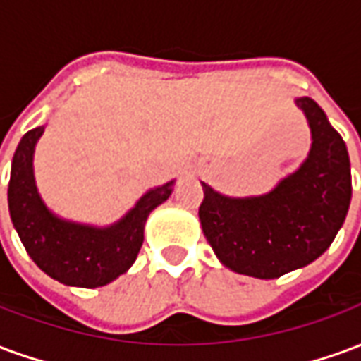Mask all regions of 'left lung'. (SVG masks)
Here are the masks:
<instances>
[{
  "label": "left lung",
  "instance_id": "8db88e82",
  "mask_svg": "<svg viewBox=\"0 0 361 361\" xmlns=\"http://www.w3.org/2000/svg\"><path fill=\"white\" fill-rule=\"evenodd\" d=\"M295 106L311 149L294 173L259 197H226L203 183L201 228L220 263L255 279H279L321 257L344 224L352 199L346 145L307 96Z\"/></svg>",
  "mask_w": 361,
  "mask_h": 361
}]
</instances>
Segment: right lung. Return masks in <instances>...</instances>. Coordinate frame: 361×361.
<instances>
[{
	"label": "right lung",
	"mask_w": 361,
	"mask_h": 361,
	"mask_svg": "<svg viewBox=\"0 0 361 361\" xmlns=\"http://www.w3.org/2000/svg\"><path fill=\"white\" fill-rule=\"evenodd\" d=\"M44 126L30 129L15 150L7 189L9 214L25 250L48 276L67 286L98 288L127 272L139 255L145 222L172 195L173 181L147 191L123 219L98 228L63 220L36 189L32 158Z\"/></svg>",
	"instance_id": "1"
}]
</instances>
